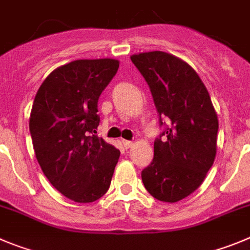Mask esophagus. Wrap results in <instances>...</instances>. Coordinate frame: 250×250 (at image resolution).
Masks as SVG:
<instances>
[{"label": "esophagus", "mask_w": 250, "mask_h": 250, "mask_svg": "<svg viewBox=\"0 0 250 250\" xmlns=\"http://www.w3.org/2000/svg\"><path fill=\"white\" fill-rule=\"evenodd\" d=\"M123 145H124V147L127 150V148H130L132 145H134V143H132V141H129V140H123Z\"/></svg>", "instance_id": "obj_1"}]
</instances>
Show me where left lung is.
Returning a JSON list of instances; mask_svg holds the SVG:
<instances>
[{"label": "left lung", "instance_id": "8db88e82", "mask_svg": "<svg viewBox=\"0 0 250 250\" xmlns=\"http://www.w3.org/2000/svg\"><path fill=\"white\" fill-rule=\"evenodd\" d=\"M131 62L150 88L162 129L141 172L144 186L156 200L177 202L201 186L213 165L217 114L201 78L182 59L156 50Z\"/></svg>", "mask_w": 250, "mask_h": 250}]
</instances>
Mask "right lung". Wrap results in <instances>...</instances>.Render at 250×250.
Masks as SVG:
<instances>
[{
	"label": "right lung",
	"mask_w": 250,
	"mask_h": 250,
	"mask_svg": "<svg viewBox=\"0 0 250 250\" xmlns=\"http://www.w3.org/2000/svg\"><path fill=\"white\" fill-rule=\"evenodd\" d=\"M115 59H83L57 68L40 86L29 132L49 182L74 202L99 200L110 187L120 151L98 137V100L115 77Z\"/></svg>",
	"instance_id": "add662e5"
}]
</instances>
